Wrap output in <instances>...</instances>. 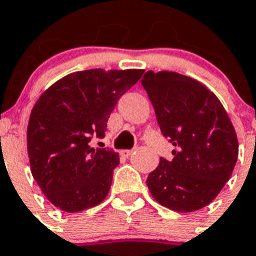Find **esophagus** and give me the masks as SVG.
Listing matches in <instances>:
<instances>
[{
    "label": "esophagus",
    "mask_w": 256,
    "mask_h": 256,
    "mask_svg": "<svg viewBox=\"0 0 256 256\" xmlns=\"http://www.w3.org/2000/svg\"><path fill=\"white\" fill-rule=\"evenodd\" d=\"M132 153H134V149H124V150H122V157H130Z\"/></svg>",
    "instance_id": "esophagus-1"
}]
</instances>
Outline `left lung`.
<instances>
[{
	"instance_id": "obj_1",
	"label": "left lung",
	"mask_w": 256,
	"mask_h": 256,
	"mask_svg": "<svg viewBox=\"0 0 256 256\" xmlns=\"http://www.w3.org/2000/svg\"><path fill=\"white\" fill-rule=\"evenodd\" d=\"M161 134L173 144L146 180L160 205L190 212L209 205L228 182L238 158V138L228 114L208 87L181 74L148 71L141 79Z\"/></svg>"
}]
</instances>
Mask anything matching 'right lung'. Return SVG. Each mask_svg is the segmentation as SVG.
<instances>
[{
	"instance_id": "right-lung-1",
	"label": "right lung",
	"mask_w": 256,
	"mask_h": 256,
	"mask_svg": "<svg viewBox=\"0 0 256 256\" xmlns=\"http://www.w3.org/2000/svg\"><path fill=\"white\" fill-rule=\"evenodd\" d=\"M142 70L78 71L46 90L28 126L32 174L42 193L63 212H78L107 197L118 153L92 148L103 138L111 112Z\"/></svg>"
}]
</instances>
